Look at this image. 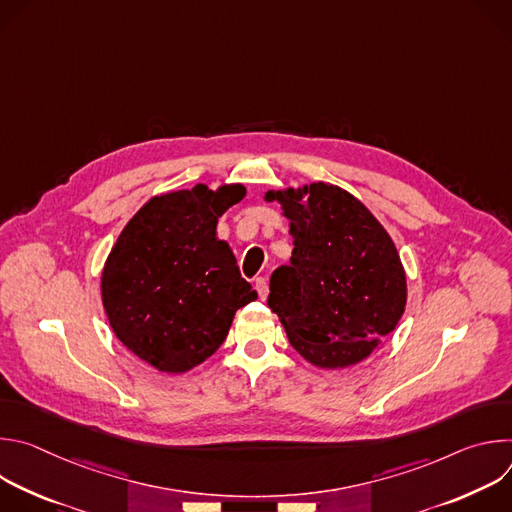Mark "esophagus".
Wrapping results in <instances>:
<instances>
[{"label":"esophagus","mask_w":512,"mask_h":512,"mask_svg":"<svg viewBox=\"0 0 512 512\" xmlns=\"http://www.w3.org/2000/svg\"><path fill=\"white\" fill-rule=\"evenodd\" d=\"M255 289H257L259 298H261V300H265V298H267V294H269L267 279H265V277H257V279H255Z\"/></svg>","instance_id":"34e87169"}]
</instances>
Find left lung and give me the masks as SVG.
I'll return each mask as SVG.
<instances>
[{"instance_id":"obj_1","label":"left lung","mask_w":512,"mask_h":512,"mask_svg":"<svg viewBox=\"0 0 512 512\" xmlns=\"http://www.w3.org/2000/svg\"><path fill=\"white\" fill-rule=\"evenodd\" d=\"M289 221V265L271 273L267 306L310 364L338 371L369 358L407 304V275L379 218L348 190L312 182L267 190Z\"/></svg>"}]
</instances>
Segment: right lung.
Returning <instances> with one entry per match:
<instances>
[{"label":"right lung","instance_id":"add662e5","mask_svg":"<svg viewBox=\"0 0 512 512\" xmlns=\"http://www.w3.org/2000/svg\"><path fill=\"white\" fill-rule=\"evenodd\" d=\"M243 184H196L152 196L119 233L101 271V298L121 344L160 373L182 375L216 352L257 291L216 225Z\"/></svg>","mask_w":512,"mask_h":512}]
</instances>
